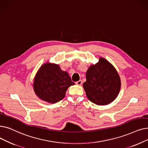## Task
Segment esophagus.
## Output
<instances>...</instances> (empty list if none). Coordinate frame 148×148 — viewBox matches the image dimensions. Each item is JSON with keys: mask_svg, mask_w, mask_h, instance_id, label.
<instances>
[{"mask_svg": "<svg viewBox=\"0 0 148 148\" xmlns=\"http://www.w3.org/2000/svg\"><path fill=\"white\" fill-rule=\"evenodd\" d=\"M75 83L77 85H81L82 84V81L81 80H79V81H77V82H75Z\"/></svg>", "mask_w": 148, "mask_h": 148, "instance_id": "1", "label": "esophagus"}]
</instances>
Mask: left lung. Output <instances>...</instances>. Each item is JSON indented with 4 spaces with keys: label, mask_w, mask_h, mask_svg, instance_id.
Instances as JSON below:
<instances>
[{
    "label": "left lung",
    "mask_w": 148,
    "mask_h": 148,
    "mask_svg": "<svg viewBox=\"0 0 148 148\" xmlns=\"http://www.w3.org/2000/svg\"><path fill=\"white\" fill-rule=\"evenodd\" d=\"M86 79L83 87L91 102L106 105L117 98L121 88L120 77L116 69L105 59L100 57L99 62L88 68Z\"/></svg>",
    "instance_id": "left-lung-1"
}]
</instances>
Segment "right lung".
Segmentation results:
<instances>
[{
	"instance_id": "obj_1",
	"label": "right lung",
	"mask_w": 148,
	"mask_h": 148,
	"mask_svg": "<svg viewBox=\"0 0 148 148\" xmlns=\"http://www.w3.org/2000/svg\"><path fill=\"white\" fill-rule=\"evenodd\" d=\"M74 84L69 74L62 71L59 65L47 62L37 71L33 89L40 99L55 103L65 97L68 88Z\"/></svg>"
}]
</instances>
